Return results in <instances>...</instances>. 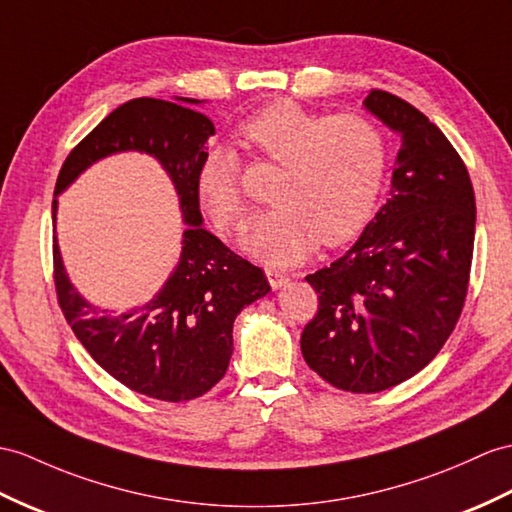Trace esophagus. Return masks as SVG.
<instances>
[{"label":"esophagus","instance_id":"esophagus-1","mask_svg":"<svg viewBox=\"0 0 512 512\" xmlns=\"http://www.w3.org/2000/svg\"><path fill=\"white\" fill-rule=\"evenodd\" d=\"M265 276H267V280H269L273 289H280V286L289 282V276H286V273H282V271H276V269H267Z\"/></svg>","mask_w":512,"mask_h":512}]
</instances>
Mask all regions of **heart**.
Instances as JSON below:
<instances>
[{"label": "heart", "mask_w": 512, "mask_h": 512, "mask_svg": "<svg viewBox=\"0 0 512 512\" xmlns=\"http://www.w3.org/2000/svg\"><path fill=\"white\" fill-rule=\"evenodd\" d=\"M236 139L256 156L280 162L269 210L245 236L249 254L271 265H293L317 241L341 245L365 226L389 167V141L363 115H321L291 99L252 112ZM195 191L223 234L241 232L247 199L241 160L230 147L208 145L197 160Z\"/></svg>", "instance_id": "1"}]
</instances>
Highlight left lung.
<instances>
[{"instance_id": "obj_1", "label": "left lung", "mask_w": 512, "mask_h": 512, "mask_svg": "<svg viewBox=\"0 0 512 512\" xmlns=\"http://www.w3.org/2000/svg\"><path fill=\"white\" fill-rule=\"evenodd\" d=\"M365 106L402 132L391 197L350 252L306 276L319 308L302 332L306 365L341 391L380 393L441 352L463 313L476 195L454 145L402 97Z\"/></svg>"}]
</instances>
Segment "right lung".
Returning <instances> with one entry per match:
<instances>
[{"label":"right lung","mask_w":512,"mask_h":512,"mask_svg":"<svg viewBox=\"0 0 512 512\" xmlns=\"http://www.w3.org/2000/svg\"><path fill=\"white\" fill-rule=\"evenodd\" d=\"M213 134V121L202 112L136 97L71 149L56 180L58 195L95 160L139 149L158 158L176 184L186 221L180 265L152 302L132 313L108 317L106 310L86 304L65 276L54 236L58 306L78 341L112 378L160 402H189L213 389L226 376L236 315L269 293L263 269L202 228L195 169Z\"/></svg>","instance_id":"1"}]
</instances>
